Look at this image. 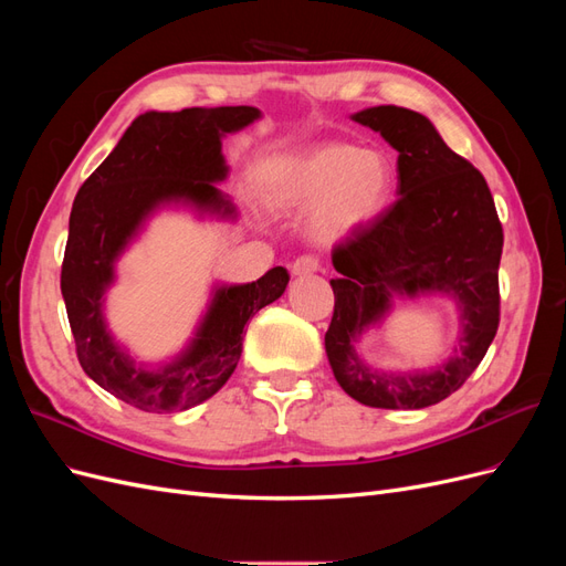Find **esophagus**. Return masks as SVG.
<instances>
[{"label": "esophagus", "instance_id": "34e87169", "mask_svg": "<svg viewBox=\"0 0 566 566\" xmlns=\"http://www.w3.org/2000/svg\"><path fill=\"white\" fill-rule=\"evenodd\" d=\"M293 276H306V273H314V271H318L321 269V262L316 260V256H312V254H302V256H297V260L293 262Z\"/></svg>", "mask_w": 566, "mask_h": 566}]
</instances>
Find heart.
Segmentation results:
<instances>
[{
	"label": "heart",
	"mask_w": 566,
	"mask_h": 566,
	"mask_svg": "<svg viewBox=\"0 0 566 566\" xmlns=\"http://www.w3.org/2000/svg\"><path fill=\"white\" fill-rule=\"evenodd\" d=\"M394 172L380 150L328 144L269 167L266 196L285 208H306L310 235L333 245L368 229L389 205Z\"/></svg>",
	"instance_id": "obj_1"
}]
</instances>
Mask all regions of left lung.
I'll return each instance as SVG.
<instances>
[{
  "label": "left lung",
  "mask_w": 566,
  "mask_h": 566,
  "mask_svg": "<svg viewBox=\"0 0 566 566\" xmlns=\"http://www.w3.org/2000/svg\"><path fill=\"white\" fill-rule=\"evenodd\" d=\"M399 150L397 202L364 231L337 243L335 310L325 333L335 380L373 408L413 410L443 401L482 364L499 331L503 227L472 163L453 153L424 115L375 106L352 115ZM453 294L461 304V349L430 374L370 371L355 356L360 333L388 311L391 294Z\"/></svg>",
  "instance_id": "1"
}]
</instances>
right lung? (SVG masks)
<instances>
[{
	"label": "right lung",
	"mask_w": 566,
	"mask_h": 566,
	"mask_svg": "<svg viewBox=\"0 0 566 566\" xmlns=\"http://www.w3.org/2000/svg\"><path fill=\"white\" fill-rule=\"evenodd\" d=\"M256 117L260 111L252 106L144 113L75 196L61 293L80 366L98 387L146 413L186 410L224 387L241 358L248 318L276 302L290 281L283 266H273L252 283L219 287L191 347L158 370L136 366L115 345L101 314L115 260L163 202L184 200L198 210L233 214L214 186L229 172L221 136Z\"/></svg>",
	"instance_id": "right-lung-1"
}]
</instances>
